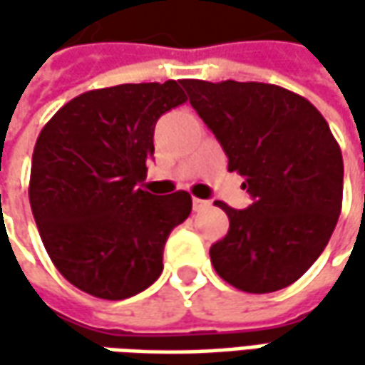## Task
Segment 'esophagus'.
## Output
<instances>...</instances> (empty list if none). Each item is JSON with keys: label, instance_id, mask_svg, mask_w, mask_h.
Returning <instances> with one entry per match:
<instances>
[{"label": "esophagus", "instance_id": "obj_1", "mask_svg": "<svg viewBox=\"0 0 365 365\" xmlns=\"http://www.w3.org/2000/svg\"><path fill=\"white\" fill-rule=\"evenodd\" d=\"M207 207H211V203L209 201H205V199H192V209L195 211H203V209H207Z\"/></svg>", "mask_w": 365, "mask_h": 365}]
</instances>
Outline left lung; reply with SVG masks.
Returning a JSON list of instances; mask_svg holds the SVG:
<instances>
[{"mask_svg": "<svg viewBox=\"0 0 365 365\" xmlns=\"http://www.w3.org/2000/svg\"><path fill=\"white\" fill-rule=\"evenodd\" d=\"M254 203L211 245L215 272L244 292L287 288L321 256L344 199V158L311 101L268 83L180 81Z\"/></svg>", "mask_w": 365, "mask_h": 365, "instance_id": "left-lung-1", "label": "left lung"}]
</instances>
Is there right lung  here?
Here are the masks:
<instances>
[{
	"label": "right lung",
	"mask_w": 365,
	"mask_h": 365,
	"mask_svg": "<svg viewBox=\"0 0 365 365\" xmlns=\"http://www.w3.org/2000/svg\"><path fill=\"white\" fill-rule=\"evenodd\" d=\"M180 81L128 83L78 95L42 128L30 205L52 264L83 292L121 301L162 274L170 232L189 217V192L146 189L162 113L187 101Z\"/></svg>",
	"instance_id": "obj_1"
}]
</instances>
